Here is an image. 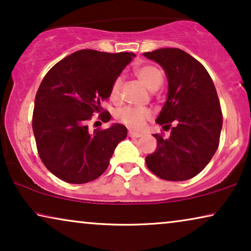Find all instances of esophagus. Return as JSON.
<instances>
[{
	"instance_id": "esophagus-1",
	"label": "esophagus",
	"mask_w": 251,
	"mask_h": 251,
	"mask_svg": "<svg viewBox=\"0 0 251 251\" xmlns=\"http://www.w3.org/2000/svg\"><path fill=\"white\" fill-rule=\"evenodd\" d=\"M128 136L131 137V138H139V137H142L140 133H137V132H133V131H129Z\"/></svg>"
}]
</instances>
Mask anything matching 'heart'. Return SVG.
I'll use <instances>...</instances> for the list:
<instances>
[{"label": "heart", "instance_id": "heart-1", "mask_svg": "<svg viewBox=\"0 0 251 251\" xmlns=\"http://www.w3.org/2000/svg\"><path fill=\"white\" fill-rule=\"evenodd\" d=\"M135 73L137 77L139 78V81L145 84L150 90H156L162 84V73H161L159 68L153 66V65H143V66L136 68ZM120 89H121V78L118 77L111 89V98L113 100H118L119 99ZM151 118H152V113L149 109L144 108L126 107L121 109V112L119 113L120 122L130 129L137 130V131L142 130Z\"/></svg>", "mask_w": 251, "mask_h": 251}]
</instances>
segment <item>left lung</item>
I'll return each mask as SVG.
<instances>
[{
	"label": "left lung",
	"mask_w": 251,
	"mask_h": 251,
	"mask_svg": "<svg viewBox=\"0 0 251 251\" xmlns=\"http://www.w3.org/2000/svg\"><path fill=\"white\" fill-rule=\"evenodd\" d=\"M166 72L168 96L156 122L170 129L169 138L155 133V152L146 156L149 169L164 180H187L210 162L223 126L215 84L203 65L177 48L145 52Z\"/></svg>",
	"instance_id": "1"
}]
</instances>
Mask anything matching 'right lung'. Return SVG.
Returning a JSON list of instances; mask_svg holds the SVG:
<instances>
[{
  "instance_id": "right-lung-1",
  "label": "right lung",
  "mask_w": 251,
  "mask_h": 251,
  "mask_svg": "<svg viewBox=\"0 0 251 251\" xmlns=\"http://www.w3.org/2000/svg\"><path fill=\"white\" fill-rule=\"evenodd\" d=\"M133 57L132 52L78 50L54 65L41 82L33 132L43 164L59 179L71 184L97 179L126 139L125 126L114 123L90 132L88 121L101 113L100 102L111 96L113 83ZM99 119L108 122L111 114L104 111Z\"/></svg>"
}]
</instances>
